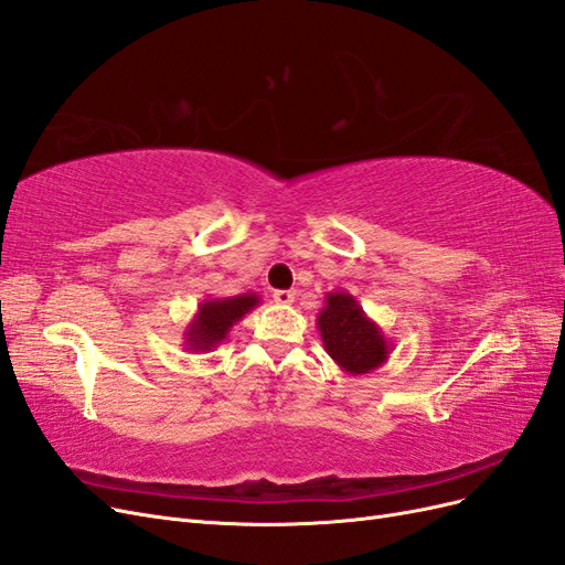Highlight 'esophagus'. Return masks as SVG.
<instances>
[{
	"instance_id": "34e87169",
	"label": "esophagus",
	"mask_w": 565,
	"mask_h": 565,
	"mask_svg": "<svg viewBox=\"0 0 565 565\" xmlns=\"http://www.w3.org/2000/svg\"><path fill=\"white\" fill-rule=\"evenodd\" d=\"M271 298H275V302H279V305H290L296 300V294L294 290H275V296Z\"/></svg>"
}]
</instances>
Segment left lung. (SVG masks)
<instances>
[{
	"mask_svg": "<svg viewBox=\"0 0 565 565\" xmlns=\"http://www.w3.org/2000/svg\"><path fill=\"white\" fill-rule=\"evenodd\" d=\"M323 350L350 375L377 371L392 354V342L380 326L363 312V307L348 290H331L323 298L317 317Z\"/></svg>",
	"mask_w": 565,
	"mask_h": 565,
	"instance_id": "obj_1",
	"label": "left lung"
}]
</instances>
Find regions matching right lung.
Instances as JSON below:
<instances>
[{"label": "right lung", "mask_w": 565, "mask_h": 565, "mask_svg": "<svg viewBox=\"0 0 565 565\" xmlns=\"http://www.w3.org/2000/svg\"><path fill=\"white\" fill-rule=\"evenodd\" d=\"M260 305L258 294H242L230 298H206L199 302L196 315L188 323L183 333L185 350L190 352H211L217 344L225 342L227 333L236 321H242L250 309Z\"/></svg>", "instance_id": "1"}]
</instances>
